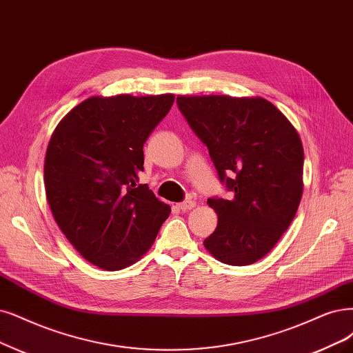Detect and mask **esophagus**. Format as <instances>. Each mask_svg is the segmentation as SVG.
Listing matches in <instances>:
<instances>
[{"label": "esophagus", "mask_w": 353, "mask_h": 353, "mask_svg": "<svg viewBox=\"0 0 353 353\" xmlns=\"http://www.w3.org/2000/svg\"><path fill=\"white\" fill-rule=\"evenodd\" d=\"M177 208H179L180 211L186 212V211H189V210H193V208H194V202H193V201H185V202L179 203V205H177Z\"/></svg>", "instance_id": "obj_1"}]
</instances>
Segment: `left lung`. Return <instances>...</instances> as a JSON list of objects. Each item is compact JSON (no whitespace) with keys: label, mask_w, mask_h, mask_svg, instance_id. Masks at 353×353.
Instances as JSON below:
<instances>
[{"label":"left lung","mask_w":353,"mask_h":353,"mask_svg":"<svg viewBox=\"0 0 353 353\" xmlns=\"http://www.w3.org/2000/svg\"><path fill=\"white\" fill-rule=\"evenodd\" d=\"M177 104L232 192L231 199H208L218 225L205 249L227 265L256 263L288 230L301 202V138L263 97L177 96Z\"/></svg>","instance_id":"1"}]
</instances>
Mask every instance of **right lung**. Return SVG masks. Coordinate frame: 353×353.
<instances>
[{
	"label": "right lung",
	"instance_id": "right-lung-1",
	"mask_svg": "<svg viewBox=\"0 0 353 353\" xmlns=\"http://www.w3.org/2000/svg\"><path fill=\"white\" fill-rule=\"evenodd\" d=\"M174 94L93 96L65 114L48 143L45 189L58 227L90 263L121 270L145 254L170 206L139 185L142 147Z\"/></svg>",
	"mask_w": 353,
	"mask_h": 353
}]
</instances>
